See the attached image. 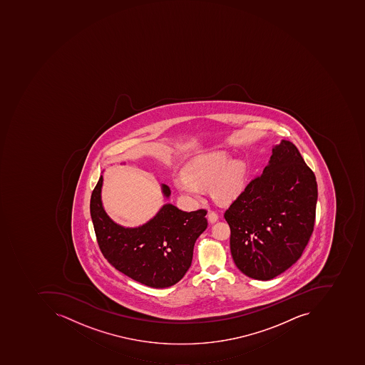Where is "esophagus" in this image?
Here are the masks:
<instances>
[{
	"label": "esophagus",
	"mask_w": 365,
	"mask_h": 365,
	"mask_svg": "<svg viewBox=\"0 0 365 365\" xmlns=\"http://www.w3.org/2000/svg\"><path fill=\"white\" fill-rule=\"evenodd\" d=\"M208 222H210V224H214V222H216L217 220H218V214H217L216 212H210L207 215Z\"/></svg>",
	"instance_id": "obj_1"
}]
</instances>
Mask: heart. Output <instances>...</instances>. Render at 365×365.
<instances>
[{
    "instance_id": "obj_1",
    "label": "heart",
    "mask_w": 365,
    "mask_h": 365,
    "mask_svg": "<svg viewBox=\"0 0 365 365\" xmlns=\"http://www.w3.org/2000/svg\"><path fill=\"white\" fill-rule=\"evenodd\" d=\"M246 165L240 160H232L224 151L198 155L184 169V175L174 179L180 194L190 200L202 198V188L210 187V194L220 202L236 200L245 187Z\"/></svg>"
}]
</instances>
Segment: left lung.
<instances>
[{
  "mask_svg": "<svg viewBox=\"0 0 365 365\" xmlns=\"http://www.w3.org/2000/svg\"><path fill=\"white\" fill-rule=\"evenodd\" d=\"M317 182L295 145H273L261 177L225 212L230 251L243 274L269 281L299 259L314 230Z\"/></svg>",
  "mask_w": 365,
  "mask_h": 365,
  "instance_id": "8db88e82",
  "label": "left lung"
}]
</instances>
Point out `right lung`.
Masks as SVG:
<instances>
[{"mask_svg":"<svg viewBox=\"0 0 365 365\" xmlns=\"http://www.w3.org/2000/svg\"><path fill=\"white\" fill-rule=\"evenodd\" d=\"M125 165V163H120ZM103 175L91 196V218L108 262L130 279L165 289L181 281L192 264L196 239L207 228L206 210L186 212L165 202L145 224L125 227L108 216L102 202ZM163 197L171 196L161 184Z\"/></svg>","mask_w":365,"mask_h":365,"instance_id":"right-lung-1","label":"right lung"}]
</instances>
